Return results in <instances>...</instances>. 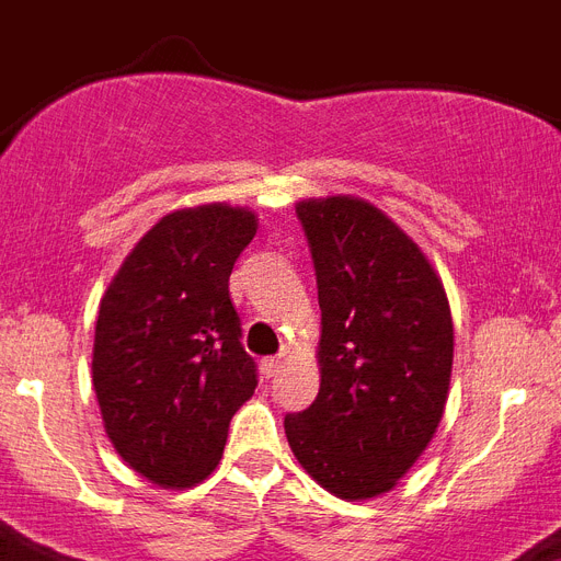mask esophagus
Returning <instances> with one entry per match:
<instances>
[{
  "label": "esophagus",
  "mask_w": 561,
  "mask_h": 561,
  "mask_svg": "<svg viewBox=\"0 0 561 561\" xmlns=\"http://www.w3.org/2000/svg\"><path fill=\"white\" fill-rule=\"evenodd\" d=\"M280 367H284V358H263L261 360L263 378H275V375L280 373Z\"/></svg>",
  "instance_id": "1"
}]
</instances>
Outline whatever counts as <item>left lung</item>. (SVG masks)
Here are the masks:
<instances>
[{"instance_id": "obj_1", "label": "left lung", "mask_w": 561, "mask_h": 561, "mask_svg": "<svg viewBox=\"0 0 561 561\" xmlns=\"http://www.w3.org/2000/svg\"><path fill=\"white\" fill-rule=\"evenodd\" d=\"M318 304L321 390L284 419L309 476L341 499H373L424 453L453 369L447 295L413 240L355 197L298 203Z\"/></svg>"}]
</instances>
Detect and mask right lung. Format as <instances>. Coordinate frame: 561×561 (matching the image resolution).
<instances>
[{
    "label": "right lung",
    "instance_id": "1",
    "mask_svg": "<svg viewBox=\"0 0 561 561\" xmlns=\"http://www.w3.org/2000/svg\"><path fill=\"white\" fill-rule=\"evenodd\" d=\"M247 208L165 215L125 257L94 335V390L123 461L160 488L206 479L257 387L229 275L252 243Z\"/></svg>",
    "mask_w": 561,
    "mask_h": 561
}]
</instances>
